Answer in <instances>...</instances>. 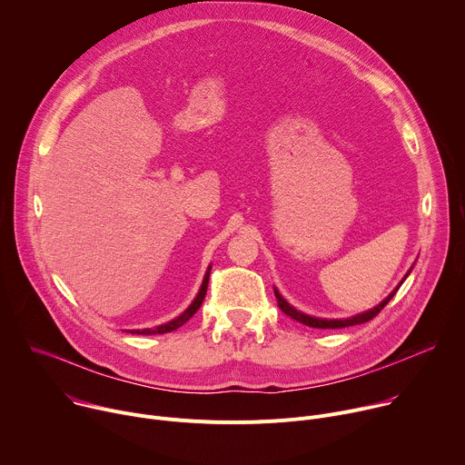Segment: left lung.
Instances as JSON below:
<instances>
[{"mask_svg":"<svg viewBox=\"0 0 465 465\" xmlns=\"http://www.w3.org/2000/svg\"><path fill=\"white\" fill-rule=\"evenodd\" d=\"M411 272H412V267H411V271L405 274V278L400 282V285H397L379 305H375L373 309H368V311H364V312H359V314H355V316H350V318H318V316H311V314H305V312L298 311L296 307H292V305L280 294V291H278L276 287H274V294H276V298H278L280 309H282L287 316H291L292 320H296V322H300V323H305V325H309V327H318V329H341V327H348V325L364 323V322H370L371 318H375V316L384 309V305L393 298V294L397 292V289L401 287V283L409 278Z\"/></svg>","mask_w":465,"mask_h":465,"instance_id":"obj_1","label":"left lung"}]
</instances>
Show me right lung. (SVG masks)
Returning a JSON list of instances; mask_svg holds the SVG:
<instances>
[{"label": "right lung", "instance_id": "obj_1", "mask_svg": "<svg viewBox=\"0 0 465 465\" xmlns=\"http://www.w3.org/2000/svg\"><path fill=\"white\" fill-rule=\"evenodd\" d=\"M210 271H212V264L208 267L206 274H204V280H203V285L201 289H198V294L194 296V300L191 302V305L176 318L162 323V325H156V327H145V329H130L126 331V333H132V335H163V333H171V331L178 329L180 325H183L198 309H201L203 302H204V296H206V291H208V282H210Z\"/></svg>", "mask_w": 465, "mask_h": 465}]
</instances>
